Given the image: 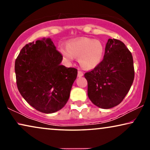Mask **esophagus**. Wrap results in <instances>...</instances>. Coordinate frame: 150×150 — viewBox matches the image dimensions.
I'll return each instance as SVG.
<instances>
[{
	"label": "esophagus",
	"instance_id": "1",
	"mask_svg": "<svg viewBox=\"0 0 150 150\" xmlns=\"http://www.w3.org/2000/svg\"><path fill=\"white\" fill-rule=\"evenodd\" d=\"M83 76V72L81 71H78V76L81 77Z\"/></svg>",
	"mask_w": 150,
	"mask_h": 150
}]
</instances>
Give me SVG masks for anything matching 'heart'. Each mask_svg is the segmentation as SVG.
Returning a JSON list of instances; mask_svg holds the SVG:
<instances>
[{
	"label": "heart",
	"mask_w": 150,
	"mask_h": 150,
	"mask_svg": "<svg viewBox=\"0 0 150 150\" xmlns=\"http://www.w3.org/2000/svg\"><path fill=\"white\" fill-rule=\"evenodd\" d=\"M60 51L68 61L73 60L74 57L78 58L81 66L90 70L101 63L104 54V47L99 40L83 38L68 42L66 48H61Z\"/></svg>",
	"instance_id": "heart-1"
}]
</instances>
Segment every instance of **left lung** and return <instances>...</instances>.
<instances>
[{
	"mask_svg": "<svg viewBox=\"0 0 150 150\" xmlns=\"http://www.w3.org/2000/svg\"><path fill=\"white\" fill-rule=\"evenodd\" d=\"M84 76L92 103L105 109L114 107L122 102L134 81L132 55L120 40L108 39L103 60Z\"/></svg>",
	"mask_w": 150,
	"mask_h": 150,
	"instance_id": "obj_1",
	"label": "left lung"
}]
</instances>
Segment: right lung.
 Instances as JSON below:
<instances>
[{
  "mask_svg": "<svg viewBox=\"0 0 150 150\" xmlns=\"http://www.w3.org/2000/svg\"><path fill=\"white\" fill-rule=\"evenodd\" d=\"M62 59L50 38L26 44L16 59L18 91L38 111L57 112L69 99L78 70L61 65Z\"/></svg>",
  "mask_w": 150,
  "mask_h": 150,
  "instance_id": "obj_1",
  "label": "right lung"
}]
</instances>
